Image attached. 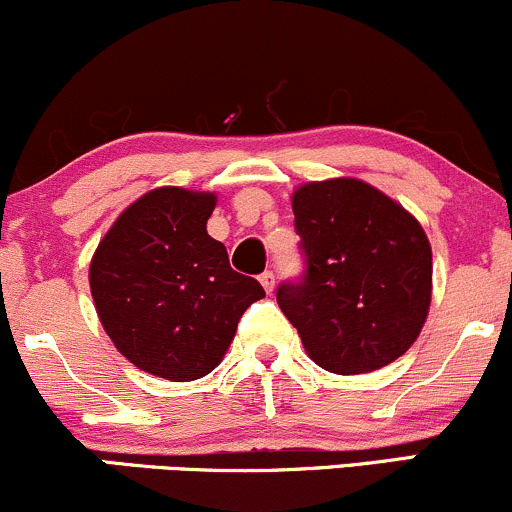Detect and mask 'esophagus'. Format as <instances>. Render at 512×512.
Instances as JSON below:
<instances>
[{
    "mask_svg": "<svg viewBox=\"0 0 512 512\" xmlns=\"http://www.w3.org/2000/svg\"><path fill=\"white\" fill-rule=\"evenodd\" d=\"M260 284L264 286V291L272 293V291H274V284H276V281H274V274H272V272H264V274L260 276Z\"/></svg>",
    "mask_w": 512,
    "mask_h": 512,
    "instance_id": "obj_1",
    "label": "esophagus"
}]
</instances>
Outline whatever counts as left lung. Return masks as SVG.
Here are the masks:
<instances>
[{
  "label": "left lung",
  "mask_w": 512,
  "mask_h": 512,
  "mask_svg": "<svg viewBox=\"0 0 512 512\" xmlns=\"http://www.w3.org/2000/svg\"><path fill=\"white\" fill-rule=\"evenodd\" d=\"M308 260L276 303L320 368L361 375L397 361L431 308L433 255L416 216L358 178L305 182L291 195Z\"/></svg>",
  "instance_id": "left-lung-1"
}]
</instances>
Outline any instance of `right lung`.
I'll list each match as a JSON object with an SVG mask.
<instances>
[{"instance_id":"right-lung-1","label":"right lung","mask_w":512,"mask_h":512,"mask_svg":"<svg viewBox=\"0 0 512 512\" xmlns=\"http://www.w3.org/2000/svg\"><path fill=\"white\" fill-rule=\"evenodd\" d=\"M214 192L156 187L117 216L88 267L115 349L144 373L190 383L214 370L264 289L207 233Z\"/></svg>"}]
</instances>
